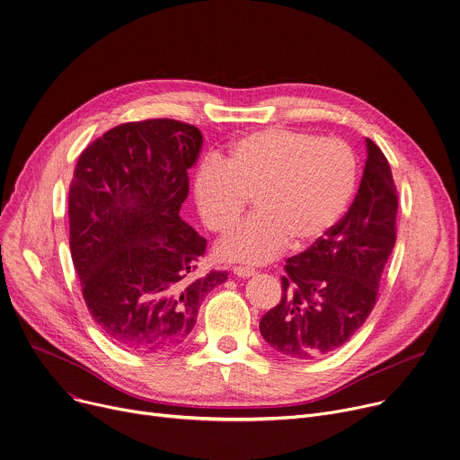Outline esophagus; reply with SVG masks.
Instances as JSON below:
<instances>
[{
	"label": "esophagus",
	"mask_w": 460,
	"mask_h": 460,
	"mask_svg": "<svg viewBox=\"0 0 460 460\" xmlns=\"http://www.w3.org/2000/svg\"><path fill=\"white\" fill-rule=\"evenodd\" d=\"M234 274L237 278H250V276H256V270L250 269V267H235L234 269Z\"/></svg>",
	"instance_id": "obj_1"
}]
</instances>
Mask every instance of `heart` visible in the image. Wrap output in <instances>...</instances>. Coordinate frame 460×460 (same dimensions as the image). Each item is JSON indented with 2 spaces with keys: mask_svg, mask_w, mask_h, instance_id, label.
<instances>
[{
  "mask_svg": "<svg viewBox=\"0 0 460 460\" xmlns=\"http://www.w3.org/2000/svg\"><path fill=\"white\" fill-rule=\"evenodd\" d=\"M358 164L340 138L261 129L235 140L228 155L204 161L195 202L212 232L228 234L252 202L253 212L217 248L226 261L267 263L287 246L325 235L352 197Z\"/></svg>",
  "mask_w": 460,
  "mask_h": 460,
  "instance_id": "1",
  "label": "heart"
}]
</instances>
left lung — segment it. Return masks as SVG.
Instances as JSON below:
<instances>
[{
    "mask_svg": "<svg viewBox=\"0 0 460 460\" xmlns=\"http://www.w3.org/2000/svg\"><path fill=\"white\" fill-rule=\"evenodd\" d=\"M364 177L347 214L311 248L288 258L283 296L260 322L278 352L313 360L340 349L371 314L396 241L398 193L389 163L371 140Z\"/></svg>",
    "mask_w": 460,
    "mask_h": 460,
    "instance_id": "1",
    "label": "left lung"
}]
</instances>
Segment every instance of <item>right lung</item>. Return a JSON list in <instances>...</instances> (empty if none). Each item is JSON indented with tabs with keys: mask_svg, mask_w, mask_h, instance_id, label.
<instances>
[{
	"mask_svg": "<svg viewBox=\"0 0 460 460\" xmlns=\"http://www.w3.org/2000/svg\"><path fill=\"white\" fill-rule=\"evenodd\" d=\"M200 131L172 119L120 124L78 157L69 186V244L94 323L137 352L177 347L226 270L195 278L207 239L179 212Z\"/></svg>",
	"mask_w": 460,
	"mask_h": 460,
	"instance_id": "add662e5",
	"label": "right lung"
}]
</instances>
